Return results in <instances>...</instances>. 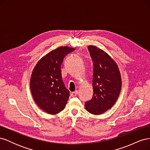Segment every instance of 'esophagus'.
Listing matches in <instances>:
<instances>
[{
  "mask_svg": "<svg viewBox=\"0 0 150 150\" xmlns=\"http://www.w3.org/2000/svg\"><path fill=\"white\" fill-rule=\"evenodd\" d=\"M78 94V91H77V90H76V91H74V92H72L71 93V96H72V97H74V96H76L77 94Z\"/></svg>",
  "mask_w": 150,
  "mask_h": 150,
  "instance_id": "obj_1",
  "label": "esophagus"
}]
</instances>
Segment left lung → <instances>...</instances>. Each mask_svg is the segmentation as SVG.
Returning <instances> with one entry per match:
<instances>
[{"label": "left lung", "mask_w": 150, "mask_h": 150, "mask_svg": "<svg viewBox=\"0 0 150 150\" xmlns=\"http://www.w3.org/2000/svg\"><path fill=\"white\" fill-rule=\"evenodd\" d=\"M88 49L93 62V98L85 103V108L93 115H101L114 105L121 89L120 72L115 61L94 46Z\"/></svg>", "instance_id": "left-lung-1"}]
</instances>
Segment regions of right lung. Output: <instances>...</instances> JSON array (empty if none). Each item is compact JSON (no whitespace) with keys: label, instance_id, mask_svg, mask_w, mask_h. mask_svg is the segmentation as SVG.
<instances>
[{"label":"right lung","instance_id":"add662e5","mask_svg":"<svg viewBox=\"0 0 150 150\" xmlns=\"http://www.w3.org/2000/svg\"><path fill=\"white\" fill-rule=\"evenodd\" d=\"M74 49L59 47L42 57L34 67L30 81L34 100L38 106L51 115L64 110L69 91L62 79L61 64L64 57Z\"/></svg>","mask_w":150,"mask_h":150}]
</instances>
